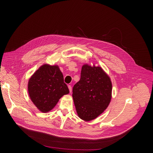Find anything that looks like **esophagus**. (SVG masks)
<instances>
[{"label": "esophagus", "instance_id": "obj_1", "mask_svg": "<svg viewBox=\"0 0 153 153\" xmlns=\"http://www.w3.org/2000/svg\"><path fill=\"white\" fill-rule=\"evenodd\" d=\"M68 89H69L70 92L71 93V92H72V87H71V85H68Z\"/></svg>", "mask_w": 153, "mask_h": 153}]
</instances>
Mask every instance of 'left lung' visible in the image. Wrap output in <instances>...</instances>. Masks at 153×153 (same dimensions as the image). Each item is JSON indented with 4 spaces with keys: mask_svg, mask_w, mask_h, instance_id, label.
I'll list each match as a JSON object with an SVG mask.
<instances>
[{
    "mask_svg": "<svg viewBox=\"0 0 153 153\" xmlns=\"http://www.w3.org/2000/svg\"><path fill=\"white\" fill-rule=\"evenodd\" d=\"M110 77L100 67L85 64L80 79L73 86V98L79 117L91 121L100 115L111 99Z\"/></svg>",
    "mask_w": 153,
    "mask_h": 153,
    "instance_id": "left-lung-1",
    "label": "left lung"
}]
</instances>
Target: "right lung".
<instances>
[{
    "instance_id": "right-lung-1",
    "label": "right lung",
    "mask_w": 153,
    "mask_h": 153,
    "mask_svg": "<svg viewBox=\"0 0 153 153\" xmlns=\"http://www.w3.org/2000/svg\"><path fill=\"white\" fill-rule=\"evenodd\" d=\"M28 91L30 99L42 113L50 111L63 95L70 93L58 65L47 63L30 78Z\"/></svg>"
}]
</instances>
